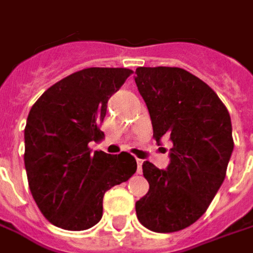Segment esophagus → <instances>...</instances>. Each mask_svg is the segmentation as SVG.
<instances>
[{"label":"esophagus","mask_w":253,"mask_h":253,"mask_svg":"<svg viewBox=\"0 0 253 253\" xmlns=\"http://www.w3.org/2000/svg\"><path fill=\"white\" fill-rule=\"evenodd\" d=\"M137 163V173H142V165H143V161L142 160H136Z\"/></svg>","instance_id":"esophagus-1"}]
</instances>
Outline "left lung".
<instances>
[{"instance_id": "1", "label": "left lung", "mask_w": 253, "mask_h": 253, "mask_svg": "<svg viewBox=\"0 0 253 253\" xmlns=\"http://www.w3.org/2000/svg\"><path fill=\"white\" fill-rule=\"evenodd\" d=\"M135 83L149 109L153 137H169L165 170L144 161L150 189L136 201L139 222L156 233L189 227L208 210L234 149L231 120L210 85L179 67H137Z\"/></svg>"}]
</instances>
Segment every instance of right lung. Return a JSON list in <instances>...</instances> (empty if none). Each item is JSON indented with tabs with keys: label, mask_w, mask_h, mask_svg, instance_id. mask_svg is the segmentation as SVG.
I'll list each match as a JSON object with an SVG mask.
<instances>
[{
	"label": "right lung",
	"mask_w": 253,
	"mask_h": 253,
	"mask_svg": "<svg viewBox=\"0 0 253 253\" xmlns=\"http://www.w3.org/2000/svg\"><path fill=\"white\" fill-rule=\"evenodd\" d=\"M133 71L89 67L53 84L33 104L24 128V167L34 201L52 224L86 230L103 215L104 193L136 172L123 151L92 153L110 96Z\"/></svg>",
	"instance_id": "1"
}]
</instances>
